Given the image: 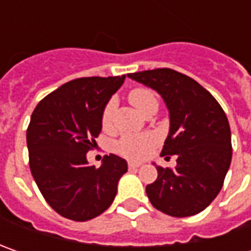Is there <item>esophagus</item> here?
I'll return each instance as SVG.
<instances>
[{"label": "esophagus", "mask_w": 251, "mask_h": 251, "mask_svg": "<svg viewBox=\"0 0 251 251\" xmlns=\"http://www.w3.org/2000/svg\"><path fill=\"white\" fill-rule=\"evenodd\" d=\"M141 163L140 162H128V168L130 169H137L140 168Z\"/></svg>", "instance_id": "esophagus-1"}]
</instances>
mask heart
<instances>
[{
  "instance_id": "b5f03b06",
  "label": "heart",
  "mask_w": 251,
  "mask_h": 251,
  "mask_svg": "<svg viewBox=\"0 0 251 251\" xmlns=\"http://www.w3.org/2000/svg\"><path fill=\"white\" fill-rule=\"evenodd\" d=\"M128 101L132 104L134 109L144 113L150 107L151 104H158L156 98L153 92L147 88H134L128 93ZM114 110V103L113 100L107 101L104 109L101 111V126L104 128L110 127L111 117ZM156 137L151 132L144 134H126L116 144V150L123 156H127L131 159H144L150 155L152 148L156 145Z\"/></svg>"
}]
</instances>
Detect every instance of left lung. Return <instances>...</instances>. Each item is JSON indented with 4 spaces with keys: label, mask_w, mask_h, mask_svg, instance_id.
<instances>
[{
    "label": "left lung",
    "mask_w": 251,
    "mask_h": 251,
    "mask_svg": "<svg viewBox=\"0 0 251 251\" xmlns=\"http://www.w3.org/2000/svg\"><path fill=\"white\" fill-rule=\"evenodd\" d=\"M159 93L170 117L162 156H177L175 169L156 166L147 186L151 204L170 217L204 211L215 200L232 160L230 127L217 99L197 81L170 68L128 74Z\"/></svg>",
    "instance_id": "1"
}]
</instances>
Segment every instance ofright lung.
I'll return each mask as SVG.
<instances>
[{"mask_svg": "<svg viewBox=\"0 0 251 251\" xmlns=\"http://www.w3.org/2000/svg\"><path fill=\"white\" fill-rule=\"evenodd\" d=\"M126 75L88 76L61 85L39 101L26 131L29 166L47 204L61 217L85 222L110 207L127 162L104 156L100 168L86 152L101 131V111Z\"/></svg>", "mask_w": 251, "mask_h": 251, "instance_id": "obj_1", "label": "right lung"}]
</instances>
